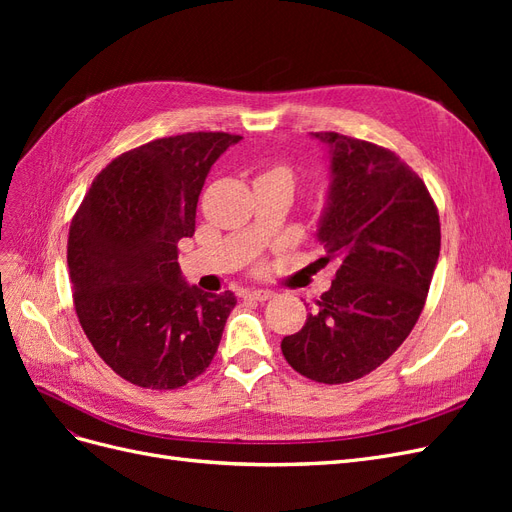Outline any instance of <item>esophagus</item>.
<instances>
[{"label": "esophagus", "mask_w": 512, "mask_h": 512, "mask_svg": "<svg viewBox=\"0 0 512 512\" xmlns=\"http://www.w3.org/2000/svg\"><path fill=\"white\" fill-rule=\"evenodd\" d=\"M245 297H247V299H252V301L265 303V301H269V299L273 297V292H271V290H247V292H245Z\"/></svg>", "instance_id": "esophagus-1"}]
</instances>
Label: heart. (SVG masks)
Segmentation results:
<instances>
[{"label": "heart", "instance_id": "b5f03b06", "mask_svg": "<svg viewBox=\"0 0 512 512\" xmlns=\"http://www.w3.org/2000/svg\"><path fill=\"white\" fill-rule=\"evenodd\" d=\"M262 177H277V179H284V181H288L290 185H294V173H292V170H290L288 166H282V164L271 166Z\"/></svg>", "mask_w": 512, "mask_h": 512}]
</instances>
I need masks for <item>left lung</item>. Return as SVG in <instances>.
<instances>
[{"label": "left lung", "instance_id": "1", "mask_svg": "<svg viewBox=\"0 0 512 512\" xmlns=\"http://www.w3.org/2000/svg\"><path fill=\"white\" fill-rule=\"evenodd\" d=\"M329 147L331 185L318 239L337 265L305 327L282 339L301 376L344 384L404 344L440 256V215L423 179L380 145L312 132Z\"/></svg>", "mask_w": 512, "mask_h": 512}]
</instances>
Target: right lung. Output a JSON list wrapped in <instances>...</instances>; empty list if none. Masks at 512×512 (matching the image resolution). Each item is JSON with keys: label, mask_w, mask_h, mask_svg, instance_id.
Segmentation results:
<instances>
[{"label": "right lung", "mask_w": 512, "mask_h": 512, "mask_svg": "<svg viewBox=\"0 0 512 512\" xmlns=\"http://www.w3.org/2000/svg\"><path fill=\"white\" fill-rule=\"evenodd\" d=\"M239 134L188 132L121 153L91 183L68 237L72 299L81 327L117 376L173 391L218 352L230 290L188 286L177 243L192 237L213 162Z\"/></svg>", "instance_id": "obj_1"}]
</instances>
